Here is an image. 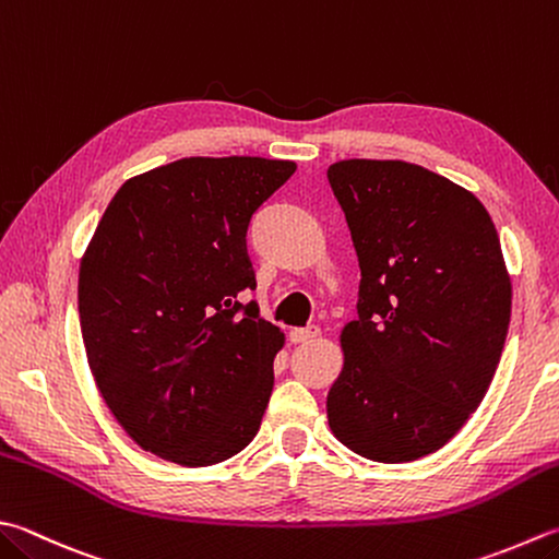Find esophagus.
Masks as SVG:
<instances>
[{
  "label": "esophagus",
  "mask_w": 559,
  "mask_h": 559,
  "mask_svg": "<svg viewBox=\"0 0 559 559\" xmlns=\"http://www.w3.org/2000/svg\"><path fill=\"white\" fill-rule=\"evenodd\" d=\"M321 335L319 325H307V329H292L289 331V341L292 343H311Z\"/></svg>",
  "instance_id": "obj_1"
}]
</instances>
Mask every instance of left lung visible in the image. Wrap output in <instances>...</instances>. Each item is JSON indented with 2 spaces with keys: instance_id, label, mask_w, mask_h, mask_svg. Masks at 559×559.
<instances>
[{
  "instance_id": "obj_1",
  "label": "left lung",
  "mask_w": 559,
  "mask_h": 559,
  "mask_svg": "<svg viewBox=\"0 0 559 559\" xmlns=\"http://www.w3.org/2000/svg\"><path fill=\"white\" fill-rule=\"evenodd\" d=\"M329 182L362 275L329 426L367 460H418L465 426L501 360L511 277L499 234L469 189L414 163L350 157Z\"/></svg>"
}]
</instances>
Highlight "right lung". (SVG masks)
<instances>
[{
    "label": "right lung",
    "mask_w": 559,
    "mask_h": 559,
    "mask_svg": "<svg viewBox=\"0 0 559 559\" xmlns=\"http://www.w3.org/2000/svg\"><path fill=\"white\" fill-rule=\"evenodd\" d=\"M294 170L252 155L153 167L121 185L84 250L90 372L126 436L157 457L209 467L260 430L284 333L238 301L255 289L246 230Z\"/></svg>",
    "instance_id": "right-lung-1"
}]
</instances>
